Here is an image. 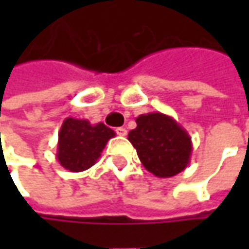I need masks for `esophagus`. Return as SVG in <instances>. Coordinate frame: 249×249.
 <instances>
[{"mask_svg": "<svg viewBox=\"0 0 249 249\" xmlns=\"http://www.w3.org/2000/svg\"><path fill=\"white\" fill-rule=\"evenodd\" d=\"M116 133H118V136H122V137L127 136V130L124 129V127H118V129H116Z\"/></svg>", "mask_w": 249, "mask_h": 249, "instance_id": "1", "label": "esophagus"}]
</instances>
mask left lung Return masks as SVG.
Listing matches in <instances>:
<instances>
[{
    "mask_svg": "<svg viewBox=\"0 0 249 249\" xmlns=\"http://www.w3.org/2000/svg\"><path fill=\"white\" fill-rule=\"evenodd\" d=\"M136 123L137 127L130 130L127 139L149 173L166 178L188 166L193 152L191 137L172 116L152 112L140 115Z\"/></svg>",
    "mask_w": 249,
    "mask_h": 249,
    "instance_id": "left-lung-1",
    "label": "left lung"
}]
</instances>
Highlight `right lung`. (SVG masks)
I'll return each instance as SVG.
<instances>
[{
  "instance_id": "right-lung-1",
  "label": "right lung",
  "mask_w": 249,
  "mask_h": 249,
  "mask_svg": "<svg viewBox=\"0 0 249 249\" xmlns=\"http://www.w3.org/2000/svg\"><path fill=\"white\" fill-rule=\"evenodd\" d=\"M115 131L104 123L91 124L86 119L66 118L58 133L56 159L69 172L90 169L101 157Z\"/></svg>"
}]
</instances>
